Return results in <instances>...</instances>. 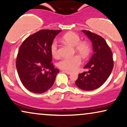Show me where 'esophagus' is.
Returning <instances> with one entry per match:
<instances>
[{
    "mask_svg": "<svg viewBox=\"0 0 127 127\" xmlns=\"http://www.w3.org/2000/svg\"><path fill=\"white\" fill-rule=\"evenodd\" d=\"M64 72H65V73H66V74H67V75H70V74H71V72H69V71H66V70H64L63 71Z\"/></svg>",
    "mask_w": 127,
    "mask_h": 127,
    "instance_id": "34e87169",
    "label": "esophagus"
}]
</instances>
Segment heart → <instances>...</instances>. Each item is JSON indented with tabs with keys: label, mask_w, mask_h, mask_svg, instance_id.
I'll return each instance as SVG.
<instances>
[{
	"label": "heart",
	"mask_w": 127,
	"mask_h": 127,
	"mask_svg": "<svg viewBox=\"0 0 127 127\" xmlns=\"http://www.w3.org/2000/svg\"><path fill=\"white\" fill-rule=\"evenodd\" d=\"M62 40L66 43L74 47L75 52L83 58H87L90 53V46L86 41H80V37L74 32H69L62 37ZM50 50L52 55L57 58L60 55L59 45L57 41L54 40L51 44ZM82 63V60L79 55L72 58H62L57 63V66L61 69L66 71H73L78 68Z\"/></svg>",
	"instance_id": "obj_1"
}]
</instances>
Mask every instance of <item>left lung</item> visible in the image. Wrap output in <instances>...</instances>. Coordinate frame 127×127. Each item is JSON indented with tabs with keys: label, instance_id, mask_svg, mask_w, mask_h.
Masks as SVG:
<instances>
[{
	"label": "left lung",
	"instance_id": "1",
	"mask_svg": "<svg viewBox=\"0 0 127 127\" xmlns=\"http://www.w3.org/2000/svg\"><path fill=\"white\" fill-rule=\"evenodd\" d=\"M93 44L94 54L84 68L88 71L79 74L76 85L84 90H93L101 86L111 74L114 61L111 49L101 36L90 31L82 30Z\"/></svg>",
	"mask_w": 127,
	"mask_h": 127
}]
</instances>
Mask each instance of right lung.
I'll return each mask as SVG.
<instances>
[{
  "label": "right lung",
  "instance_id": "1",
  "mask_svg": "<svg viewBox=\"0 0 127 127\" xmlns=\"http://www.w3.org/2000/svg\"><path fill=\"white\" fill-rule=\"evenodd\" d=\"M61 31L39 30L28 37L20 47L16 68L21 83L30 92L42 93L53 85L60 70L51 62L50 47Z\"/></svg>",
  "mask_w": 127,
  "mask_h": 127
}]
</instances>
